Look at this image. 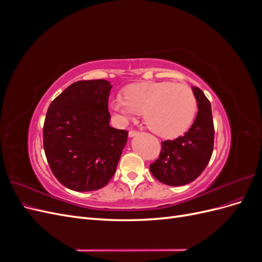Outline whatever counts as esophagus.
<instances>
[{"instance_id": "34e87169", "label": "esophagus", "mask_w": 262, "mask_h": 262, "mask_svg": "<svg viewBox=\"0 0 262 262\" xmlns=\"http://www.w3.org/2000/svg\"><path fill=\"white\" fill-rule=\"evenodd\" d=\"M138 134H139L138 131H136V130H130V131H129V138L136 137V136H138Z\"/></svg>"}]
</instances>
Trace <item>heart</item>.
I'll use <instances>...</instances> for the list:
<instances>
[{
	"label": "heart",
	"mask_w": 262,
	"mask_h": 262,
	"mask_svg": "<svg viewBox=\"0 0 262 262\" xmlns=\"http://www.w3.org/2000/svg\"><path fill=\"white\" fill-rule=\"evenodd\" d=\"M110 109L122 123L144 113L148 128L162 138H176L191 125L196 100L185 84L143 82L132 84L124 97L115 98Z\"/></svg>",
	"instance_id": "heart-1"
}]
</instances>
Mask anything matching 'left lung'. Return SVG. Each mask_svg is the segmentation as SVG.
I'll list each match as a JSON object with an SVG mask.
<instances>
[{
    "label": "left lung",
    "instance_id": "left-lung-1",
    "mask_svg": "<svg viewBox=\"0 0 262 262\" xmlns=\"http://www.w3.org/2000/svg\"><path fill=\"white\" fill-rule=\"evenodd\" d=\"M198 113L182 137L162 142L160 157L149 165L152 175L168 186H185L201 175L213 152L214 126L211 104L203 92L192 87Z\"/></svg>",
    "mask_w": 262,
    "mask_h": 262
}]
</instances>
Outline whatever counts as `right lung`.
Instances as JSON below:
<instances>
[{
    "label": "right lung",
    "mask_w": 262,
    "mask_h": 262,
    "mask_svg": "<svg viewBox=\"0 0 262 262\" xmlns=\"http://www.w3.org/2000/svg\"><path fill=\"white\" fill-rule=\"evenodd\" d=\"M105 80L70 85L48 108L43 147L50 168L61 184L85 192L105 187L115 175L128 131L110 126Z\"/></svg>",
    "instance_id": "1"
}]
</instances>
